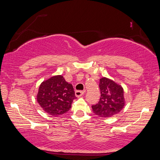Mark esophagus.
<instances>
[{
	"mask_svg": "<svg viewBox=\"0 0 160 160\" xmlns=\"http://www.w3.org/2000/svg\"><path fill=\"white\" fill-rule=\"evenodd\" d=\"M84 94H85V91H82V90L75 91V96L77 97H80L81 96H82Z\"/></svg>",
	"mask_w": 160,
	"mask_h": 160,
	"instance_id": "34e87169",
	"label": "esophagus"
}]
</instances>
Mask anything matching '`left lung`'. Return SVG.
Here are the masks:
<instances>
[{"label":"left lung","instance_id":"obj_1","mask_svg":"<svg viewBox=\"0 0 160 160\" xmlns=\"http://www.w3.org/2000/svg\"><path fill=\"white\" fill-rule=\"evenodd\" d=\"M101 97L92 106L94 113L99 117H111L120 112L125 105L123 89L121 85L107 78L99 80Z\"/></svg>","mask_w":160,"mask_h":160}]
</instances>
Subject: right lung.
Segmentation results:
<instances>
[{
	"instance_id": "right-lung-1",
	"label": "right lung",
	"mask_w": 160,
	"mask_h": 160,
	"mask_svg": "<svg viewBox=\"0 0 160 160\" xmlns=\"http://www.w3.org/2000/svg\"><path fill=\"white\" fill-rule=\"evenodd\" d=\"M75 98L73 87L62 75L53 76L42 82L37 96L44 112L55 116L68 112Z\"/></svg>"
}]
</instances>
